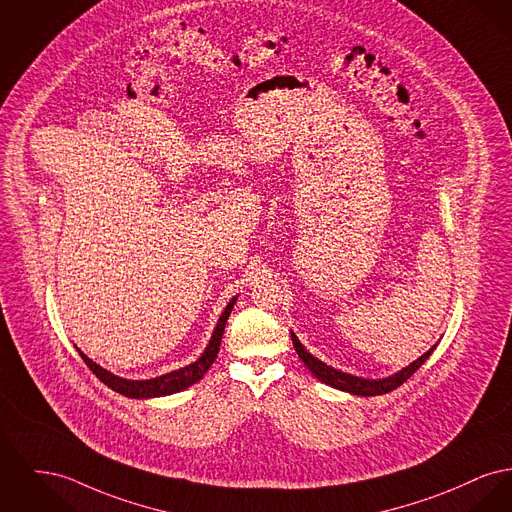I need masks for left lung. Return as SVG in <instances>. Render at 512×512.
I'll list each match as a JSON object with an SVG mask.
<instances>
[{
    "label": "left lung",
    "instance_id": "1",
    "mask_svg": "<svg viewBox=\"0 0 512 512\" xmlns=\"http://www.w3.org/2000/svg\"><path fill=\"white\" fill-rule=\"evenodd\" d=\"M292 342H294V348H296V352H298L301 361L307 365V369H309L319 381L331 385L334 389L352 392V394H360V396H375V394H385V392L398 389L404 381H408V379L420 369L421 363L431 356V352H433V348H435V346H433V348L427 350L421 358H418L414 363H410L408 367H404L402 371L394 373L391 377L373 381V379H361V377H354V375L342 373V371H338V369H332L327 363L313 358V356L301 346V342L294 332H292Z\"/></svg>",
    "mask_w": 512,
    "mask_h": 512
}]
</instances>
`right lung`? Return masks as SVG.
<instances>
[{"label": "right lung", "instance_id": "right-lung-1", "mask_svg": "<svg viewBox=\"0 0 512 512\" xmlns=\"http://www.w3.org/2000/svg\"><path fill=\"white\" fill-rule=\"evenodd\" d=\"M236 303V298H232V301L226 305L224 313L220 315L218 323H216V329L212 332L211 342L209 346L205 348V352L201 354V358L185 367H181L178 371H172V373H166L162 377H156V379H149V381H129V379H121L112 375L110 371L102 369L100 365H96L94 361L89 360L81 350V358L89 365L92 373L104 383L108 385L112 391L120 392L123 396H129V398H154V396H166V394H174V392L183 391L191 385H195L197 381L203 379V375L209 371V367L212 365V361L216 360L218 356V350H220V342H222V332L226 327V321L230 317V311Z\"/></svg>", "mask_w": 512, "mask_h": 512}]
</instances>
